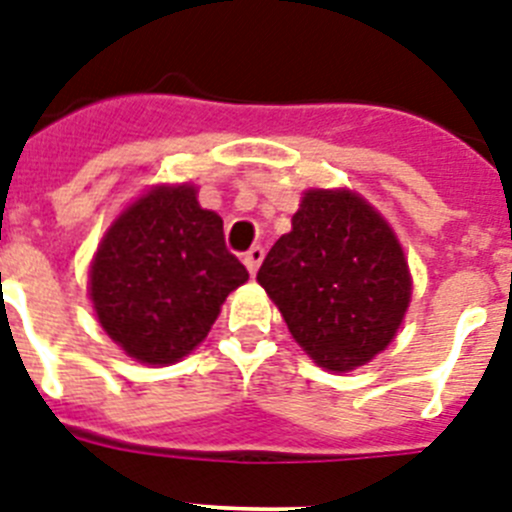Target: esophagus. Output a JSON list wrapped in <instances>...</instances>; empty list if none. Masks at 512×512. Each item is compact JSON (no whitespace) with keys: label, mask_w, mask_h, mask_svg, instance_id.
<instances>
[{"label":"esophagus","mask_w":512,"mask_h":512,"mask_svg":"<svg viewBox=\"0 0 512 512\" xmlns=\"http://www.w3.org/2000/svg\"><path fill=\"white\" fill-rule=\"evenodd\" d=\"M261 261H264V248H261V246H253V248H248L246 253H243V264H246L248 274H256V271H259V266H261Z\"/></svg>","instance_id":"esophagus-1"}]
</instances>
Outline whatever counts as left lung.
<instances>
[{"label":"left lung","mask_w":512,"mask_h":512,"mask_svg":"<svg viewBox=\"0 0 512 512\" xmlns=\"http://www.w3.org/2000/svg\"><path fill=\"white\" fill-rule=\"evenodd\" d=\"M256 279L328 372H351L390 346L413 292L390 223L348 189H307Z\"/></svg>","instance_id":"8db88e82"}]
</instances>
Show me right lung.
<instances>
[{
  "label": "right lung",
  "mask_w": 512,
  "mask_h": 512,
  "mask_svg": "<svg viewBox=\"0 0 512 512\" xmlns=\"http://www.w3.org/2000/svg\"><path fill=\"white\" fill-rule=\"evenodd\" d=\"M248 271L225 248L223 220L192 184L153 187L104 233L89 295L99 325L140 364L164 366L200 346Z\"/></svg>",
  "instance_id": "right-lung-1"
}]
</instances>
